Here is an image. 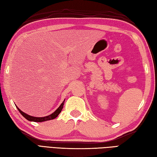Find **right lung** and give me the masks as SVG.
<instances>
[{
    "label": "right lung",
    "mask_w": 157,
    "mask_h": 157,
    "mask_svg": "<svg viewBox=\"0 0 157 157\" xmlns=\"http://www.w3.org/2000/svg\"><path fill=\"white\" fill-rule=\"evenodd\" d=\"M64 102H65V101H63L62 102V104L59 106V107L56 110V111L52 113L51 115H48V116H46V117H32V116H30V115H28L27 114H25V113H23V111H21V110H20L17 106H16V107L17 108L18 111H19V113H21V114L24 117L28 119V121H34V122H42V121H48V120H51V119H53L56 118V117H57L59 115V114L61 112L62 109H63V105H64Z\"/></svg>",
    "instance_id": "obj_1"
}]
</instances>
